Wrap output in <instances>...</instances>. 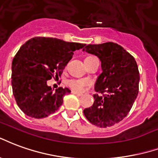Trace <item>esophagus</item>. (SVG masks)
Segmentation results:
<instances>
[{"label":"esophagus","instance_id":"obj_1","mask_svg":"<svg viewBox=\"0 0 158 158\" xmlns=\"http://www.w3.org/2000/svg\"><path fill=\"white\" fill-rule=\"evenodd\" d=\"M71 93H73V94H75V95H77V96L78 97L83 96V94H82V93H77V92H74V91H71Z\"/></svg>","mask_w":158,"mask_h":158}]
</instances>
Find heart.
I'll return each mask as SVG.
<instances>
[{
	"instance_id": "1",
	"label": "heart",
	"mask_w": 158,
	"mask_h": 158,
	"mask_svg": "<svg viewBox=\"0 0 158 158\" xmlns=\"http://www.w3.org/2000/svg\"><path fill=\"white\" fill-rule=\"evenodd\" d=\"M66 85L72 91L77 92V93H81L90 85V81L87 79H82V78H79V79L71 78L66 81Z\"/></svg>"
}]
</instances>
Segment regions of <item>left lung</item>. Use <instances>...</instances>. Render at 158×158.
<instances>
[{"label":"left lung","instance_id":"8db88e82","mask_svg":"<svg viewBox=\"0 0 158 158\" xmlns=\"http://www.w3.org/2000/svg\"><path fill=\"white\" fill-rule=\"evenodd\" d=\"M83 51L101 60L103 72L98 77L94 103L84 115L98 127L113 126L126 117L139 92L140 75L136 61L122 46L108 42L88 44Z\"/></svg>","mask_w":158,"mask_h":158}]
</instances>
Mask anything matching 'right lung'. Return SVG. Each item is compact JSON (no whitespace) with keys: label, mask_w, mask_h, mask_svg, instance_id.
<instances>
[{"label":"right lung","mask_w":158,"mask_h":158,"mask_svg":"<svg viewBox=\"0 0 158 158\" xmlns=\"http://www.w3.org/2000/svg\"><path fill=\"white\" fill-rule=\"evenodd\" d=\"M85 45L45 37H35L22 45L11 64V86L15 100L25 114L42 118L60 108L71 90L59 87L53 92L47 81L60 76L73 52Z\"/></svg>","instance_id":"add662e5"}]
</instances>
